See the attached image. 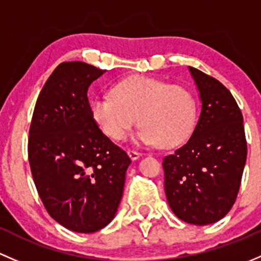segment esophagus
<instances>
[{
    "label": "esophagus",
    "mask_w": 261,
    "mask_h": 261,
    "mask_svg": "<svg viewBox=\"0 0 261 261\" xmlns=\"http://www.w3.org/2000/svg\"><path fill=\"white\" fill-rule=\"evenodd\" d=\"M128 155H129V158L132 161H137L138 160L139 157H141L142 155V153H139V152H136V150H128Z\"/></svg>",
    "instance_id": "esophagus-1"
}]
</instances>
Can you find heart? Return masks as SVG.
I'll use <instances>...</instances> for the list:
<instances>
[{
	"mask_svg": "<svg viewBox=\"0 0 261 261\" xmlns=\"http://www.w3.org/2000/svg\"><path fill=\"white\" fill-rule=\"evenodd\" d=\"M91 117L113 141H123L137 124V144L172 147L184 142L195 127L197 107L192 93L150 76H130L115 83L112 95L91 101Z\"/></svg>",
	"mask_w": 261,
	"mask_h": 261,
	"instance_id": "heart-1",
	"label": "heart"
}]
</instances>
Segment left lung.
Returning a JSON list of instances; mask_svg holds the SVG:
<instances>
[{
    "label": "left lung",
    "mask_w": 261,
    "mask_h": 261,
    "mask_svg": "<svg viewBox=\"0 0 261 261\" xmlns=\"http://www.w3.org/2000/svg\"><path fill=\"white\" fill-rule=\"evenodd\" d=\"M201 100L190 139L163 158L168 205L179 220L208 225L232 207L248 154L238 103L219 80L189 66Z\"/></svg>",
    "instance_id": "1"
}]
</instances>
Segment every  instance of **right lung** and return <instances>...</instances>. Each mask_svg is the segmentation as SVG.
<instances>
[{"label":"right lung","mask_w":261,"mask_h":261,"mask_svg":"<svg viewBox=\"0 0 261 261\" xmlns=\"http://www.w3.org/2000/svg\"><path fill=\"white\" fill-rule=\"evenodd\" d=\"M106 71L83 61L60 64L32 114L35 186L50 216L75 232H95L114 219L132 162L91 117L88 89Z\"/></svg>","instance_id":"add662e5"}]
</instances>
